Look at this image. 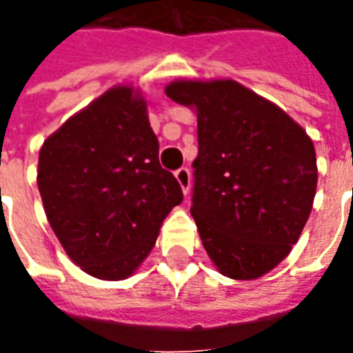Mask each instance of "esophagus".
<instances>
[{
	"mask_svg": "<svg viewBox=\"0 0 353 353\" xmlns=\"http://www.w3.org/2000/svg\"><path fill=\"white\" fill-rule=\"evenodd\" d=\"M176 179L177 183L181 185L183 194H189V191H191V172H189V168L176 170Z\"/></svg>",
	"mask_w": 353,
	"mask_h": 353,
	"instance_id": "obj_1",
	"label": "esophagus"
}]
</instances>
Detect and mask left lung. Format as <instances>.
Returning a JSON list of instances; mask_svg holds the SVG:
<instances>
[{
    "label": "left lung",
    "instance_id": "obj_1",
    "mask_svg": "<svg viewBox=\"0 0 353 353\" xmlns=\"http://www.w3.org/2000/svg\"><path fill=\"white\" fill-rule=\"evenodd\" d=\"M196 111L191 215L217 270L255 280L280 265L312 212L318 166L308 134L272 101L232 79L164 88Z\"/></svg>",
    "mask_w": 353,
    "mask_h": 353
}]
</instances>
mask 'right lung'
Here are the masks:
<instances>
[{"mask_svg":"<svg viewBox=\"0 0 353 353\" xmlns=\"http://www.w3.org/2000/svg\"><path fill=\"white\" fill-rule=\"evenodd\" d=\"M37 187L70 259L113 281L143 263L162 221L183 200L177 179L159 162L145 100L124 85L109 88L45 139Z\"/></svg>","mask_w":353,"mask_h":353,"instance_id":"add662e5","label":"right lung"}]
</instances>
